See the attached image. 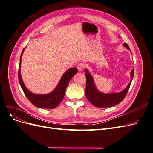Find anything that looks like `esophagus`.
<instances>
[{"mask_svg": "<svg viewBox=\"0 0 153 153\" xmlns=\"http://www.w3.org/2000/svg\"><path fill=\"white\" fill-rule=\"evenodd\" d=\"M85 64L84 63H83V62L79 63L78 64V66H77L78 70L79 71H82L83 69H84V68H85Z\"/></svg>", "mask_w": 153, "mask_h": 153, "instance_id": "1", "label": "esophagus"}]
</instances>
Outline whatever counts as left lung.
<instances>
[{
  "label": "left lung",
  "instance_id": "8db88e82",
  "mask_svg": "<svg viewBox=\"0 0 153 153\" xmlns=\"http://www.w3.org/2000/svg\"><path fill=\"white\" fill-rule=\"evenodd\" d=\"M123 45L125 47H126L127 49L130 50L126 43H124ZM85 75L86 76L85 96L87 100L92 105L98 108L111 107V106H114L121 103L127 94V92L133 80L134 74V69H133L131 71V80L123 91L119 92H115V93L105 94L96 89L93 78H92L91 73L87 69H85Z\"/></svg>",
  "mask_w": 153,
  "mask_h": 153
}]
</instances>
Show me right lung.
Returning a JSON list of instances; mask_svg holds the SVG:
<instances>
[{
	"instance_id": "add662e5",
	"label": "right lung",
	"mask_w": 153,
	"mask_h": 153,
	"mask_svg": "<svg viewBox=\"0 0 153 153\" xmlns=\"http://www.w3.org/2000/svg\"><path fill=\"white\" fill-rule=\"evenodd\" d=\"M25 48L23 49L20 59L19 68H18V80H19L20 86L24 91V94L28 100L30 101L32 105L40 108H54L60 104L65 94L66 89L69 84L71 78L78 72L76 68H73L68 69L64 73L61 77L59 84L56 88L52 91L47 94H34L27 89V87L24 84L22 80L21 73H20V66L22 54L24 52Z\"/></svg>"
}]
</instances>
